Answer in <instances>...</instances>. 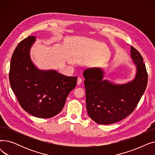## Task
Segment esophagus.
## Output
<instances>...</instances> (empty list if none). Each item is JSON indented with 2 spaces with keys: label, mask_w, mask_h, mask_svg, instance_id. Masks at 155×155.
Returning <instances> with one entry per match:
<instances>
[{
  "label": "esophagus",
  "mask_w": 155,
  "mask_h": 155,
  "mask_svg": "<svg viewBox=\"0 0 155 155\" xmlns=\"http://www.w3.org/2000/svg\"><path fill=\"white\" fill-rule=\"evenodd\" d=\"M82 82V78H80V77H78V79H77V84L80 85Z\"/></svg>",
  "instance_id": "obj_1"
}]
</instances>
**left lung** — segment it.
<instances>
[{
	"mask_svg": "<svg viewBox=\"0 0 155 155\" xmlns=\"http://www.w3.org/2000/svg\"><path fill=\"white\" fill-rule=\"evenodd\" d=\"M131 58L136 67L134 79L124 84H114L103 80L100 68L84 71L88 114L95 123L111 124L131 114L143 95L148 83V73L140 52L131 46Z\"/></svg>",
	"mask_w": 155,
	"mask_h": 155,
	"instance_id": "1",
	"label": "left lung"
}]
</instances>
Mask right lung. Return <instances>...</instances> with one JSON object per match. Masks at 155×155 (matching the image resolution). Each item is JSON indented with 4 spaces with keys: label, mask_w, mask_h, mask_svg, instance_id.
Masks as SVG:
<instances>
[{
    "label": "right lung",
    "mask_w": 155,
    "mask_h": 155,
    "mask_svg": "<svg viewBox=\"0 0 155 155\" xmlns=\"http://www.w3.org/2000/svg\"><path fill=\"white\" fill-rule=\"evenodd\" d=\"M35 38H25L15 48L11 60L10 84L24 110L37 117L50 118L62 110L77 77L37 68L29 56Z\"/></svg>",
    "instance_id": "add662e5"
}]
</instances>
